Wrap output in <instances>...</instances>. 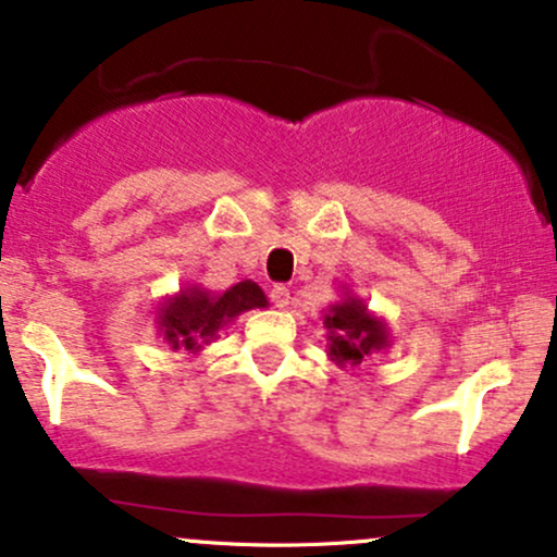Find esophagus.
<instances>
[{
    "label": "esophagus",
    "instance_id": "esophagus-1",
    "mask_svg": "<svg viewBox=\"0 0 557 557\" xmlns=\"http://www.w3.org/2000/svg\"><path fill=\"white\" fill-rule=\"evenodd\" d=\"M269 296H272V304H274V307H277V309H285V307H288V304H290V290L285 288V285H274Z\"/></svg>",
    "mask_w": 557,
    "mask_h": 557
}]
</instances>
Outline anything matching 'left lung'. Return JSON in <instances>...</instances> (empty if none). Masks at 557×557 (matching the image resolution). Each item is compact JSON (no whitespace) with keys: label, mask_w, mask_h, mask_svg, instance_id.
Returning <instances> with one entry per match:
<instances>
[{"label":"left lung","mask_w":557,"mask_h":557,"mask_svg":"<svg viewBox=\"0 0 557 557\" xmlns=\"http://www.w3.org/2000/svg\"><path fill=\"white\" fill-rule=\"evenodd\" d=\"M327 354L338 364H359L372 351L388 346V330L383 320L370 314L357 296L333 304L325 314Z\"/></svg>","instance_id":"8db88e82"}]
</instances>
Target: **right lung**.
Masks as SVG:
<instances>
[{
  "mask_svg": "<svg viewBox=\"0 0 557 557\" xmlns=\"http://www.w3.org/2000/svg\"><path fill=\"white\" fill-rule=\"evenodd\" d=\"M261 307H267V296L250 280H243L224 293H209L193 285L163 301L158 309V327L171 348L195 354L209 341L219 338V330L227 327L237 314Z\"/></svg>",
  "mask_w": 557,
  "mask_h": 557,
  "instance_id": "right-lung-1",
  "label": "right lung"
}]
</instances>
